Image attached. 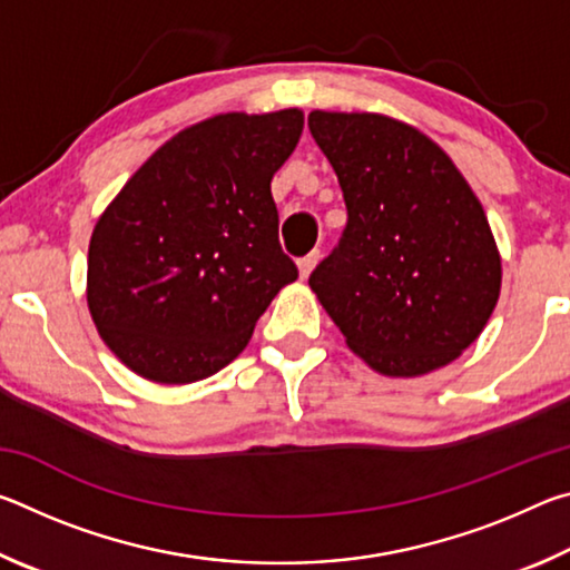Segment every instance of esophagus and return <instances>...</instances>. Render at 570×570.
I'll return each mask as SVG.
<instances>
[{
  "mask_svg": "<svg viewBox=\"0 0 570 570\" xmlns=\"http://www.w3.org/2000/svg\"><path fill=\"white\" fill-rule=\"evenodd\" d=\"M320 250H312V254H306L304 258H298V278H302V282H306V278H308V274H312L314 272V266L316 264H320Z\"/></svg>",
  "mask_w": 570,
  "mask_h": 570,
  "instance_id": "1",
  "label": "esophagus"
}]
</instances>
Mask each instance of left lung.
Segmentation results:
<instances>
[{
	"mask_svg": "<svg viewBox=\"0 0 570 570\" xmlns=\"http://www.w3.org/2000/svg\"><path fill=\"white\" fill-rule=\"evenodd\" d=\"M340 178L346 228L308 286L354 354L420 377L478 340L500 296V254L480 200L428 135L377 112H308Z\"/></svg>",
	"mask_w": 570,
	"mask_h": 570,
	"instance_id": "1",
	"label": "left lung"
}]
</instances>
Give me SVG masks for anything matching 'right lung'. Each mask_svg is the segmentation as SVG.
Here are the masks:
<instances>
[{"label":"right lung","instance_id":"right-lung-1","mask_svg":"<svg viewBox=\"0 0 570 570\" xmlns=\"http://www.w3.org/2000/svg\"><path fill=\"white\" fill-rule=\"evenodd\" d=\"M302 128L296 108L214 115L173 135L105 208L88 250V306L135 374L158 384L210 377L296 282L272 178Z\"/></svg>","mask_w":570,"mask_h":570}]
</instances>
